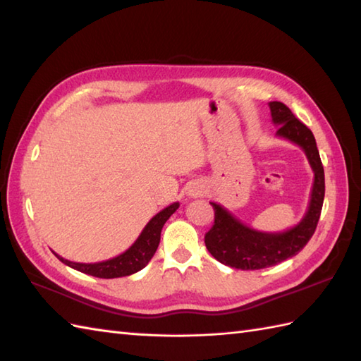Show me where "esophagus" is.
Returning a JSON list of instances; mask_svg holds the SVG:
<instances>
[{"label": "esophagus", "instance_id": "34e87169", "mask_svg": "<svg viewBox=\"0 0 361 361\" xmlns=\"http://www.w3.org/2000/svg\"><path fill=\"white\" fill-rule=\"evenodd\" d=\"M197 195H202V190H200L197 187H191L188 190V196H197Z\"/></svg>", "mask_w": 361, "mask_h": 361}]
</instances>
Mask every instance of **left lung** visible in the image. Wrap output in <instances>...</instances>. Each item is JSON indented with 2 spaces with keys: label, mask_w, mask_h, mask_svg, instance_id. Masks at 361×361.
I'll return each mask as SVG.
<instances>
[{
  "label": "left lung",
  "mask_w": 361,
  "mask_h": 361,
  "mask_svg": "<svg viewBox=\"0 0 361 361\" xmlns=\"http://www.w3.org/2000/svg\"><path fill=\"white\" fill-rule=\"evenodd\" d=\"M268 106L273 123L279 126L276 135L298 145L305 152L314 179L304 218L283 232L255 231L241 223L223 205L210 202L215 210V224L205 233V246L218 262L243 271L274 267L302 251L313 237L324 202V168L312 130L300 123L283 102L271 101Z\"/></svg>",
  "instance_id": "left-lung-1"
}]
</instances>
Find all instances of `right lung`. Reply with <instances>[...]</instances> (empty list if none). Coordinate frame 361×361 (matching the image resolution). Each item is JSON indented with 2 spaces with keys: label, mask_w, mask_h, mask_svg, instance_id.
<instances>
[{
  "label": "right lung",
  "mask_w": 361,
  "mask_h": 361,
  "mask_svg": "<svg viewBox=\"0 0 361 361\" xmlns=\"http://www.w3.org/2000/svg\"><path fill=\"white\" fill-rule=\"evenodd\" d=\"M179 209V202H173L160 210L156 216L149 219V223L145 226L142 233L138 235V238L134 241L129 249H126L123 254L114 257V259L102 260L97 263H79V262H70L63 259L59 254L53 251V254L57 257L62 263L67 267L80 271V273L99 277V279H115V277H124L138 273L140 269H143L146 264L156 254L159 243H160V232L161 227L168 221L173 213Z\"/></svg>",
  "instance_id": "add662e5"
}]
</instances>
